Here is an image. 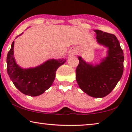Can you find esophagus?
Listing matches in <instances>:
<instances>
[{"label":"esophagus","mask_w":132,"mask_h":132,"mask_svg":"<svg viewBox=\"0 0 132 132\" xmlns=\"http://www.w3.org/2000/svg\"><path fill=\"white\" fill-rule=\"evenodd\" d=\"M75 52V51H70V52H69V55H73L74 54Z\"/></svg>","instance_id":"1"}]
</instances>
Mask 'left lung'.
Masks as SVG:
<instances>
[{
    "label": "left lung",
    "instance_id": "8db88e82",
    "mask_svg": "<svg viewBox=\"0 0 132 132\" xmlns=\"http://www.w3.org/2000/svg\"><path fill=\"white\" fill-rule=\"evenodd\" d=\"M98 44L108 48L107 56L99 64L87 63L78 56L76 79L80 89L89 96L102 98L117 86L123 72V52L115 35L96 30Z\"/></svg>",
    "mask_w": 132,
    "mask_h": 132
}]
</instances>
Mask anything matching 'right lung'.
<instances>
[{
	"label": "right lung",
	"instance_id": "obj_1",
	"mask_svg": "<svg viewBox=\"0 0 132 132\" xmlns=\"http://www.w3.org/2000/svg\"><path fill=\"white\" fill-rule=\"evenodd\" d=\"M23 34V32L19 35ZM14 45L13 41L6 61L10 79L15 87L24 94L31 97L41 95L52 86L55 79L56 71L59 66L65 63L66 59H49L35 68L23 69L15 61Z\"/></svg>",
	"mask_w": 132,
	"mask_h": 132
}]
</instances>
